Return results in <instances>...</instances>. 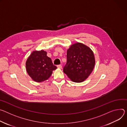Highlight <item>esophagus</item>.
Wrapping results in <instances>:
<instances>
[{
	"instance_id": "esophagus-1",
	"label": "esophagus",
	"mask_w": 127,
	"mask_h": 127,
	"mask_svg": "<svg viewBox=\"0 0 127 127\" xmlns=\"http://www.w3.org/2000/svg\"><path fill=\"white\" fill-rule=\"evenodd\" d=\"M57 67L59 68H62V65H61V64H59V65H57Z\"/></svg>"
}]
</instances>
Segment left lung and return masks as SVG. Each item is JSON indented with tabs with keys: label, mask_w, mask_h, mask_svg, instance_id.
Masks as SVG:
<instances>
[{
	"label": "left lung",
	"mask_w": 127,
	"mask_h": 127,
	"mask_svg": "<svg viewBox=\"0 0 127 127\" xmlns=\"http://www.w3.org/2000/svg\"><path fill=\"white\" fill-rule=\"evenodd\" d=\"M66 58L63 71L73 82L84 81L92 72L95 58L93 51L87 46L81 43L72 45L67 50Z\"/></svg>",
	"instance_id": "left-lung-1"
}]
</instances>
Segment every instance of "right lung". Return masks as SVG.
Returning <instances> with one entry per match:
<instances>
[{
  "instance_id": "1",
  "label": "right lung",
  "mask_w": 127,
  "mask_h": 127,
  "mask_svg": "<svg viewBox=\"0 0 127 127\" xmlns=\"http://www.w3.org/2000/svg\"><path fill=\"white\" fill-rule=\"evenodd\" d=\"M26 66L28 75L37 82L47 80L57 68L43 50L33 51L26 61Z\"/></svg>"
}]
</instances>
